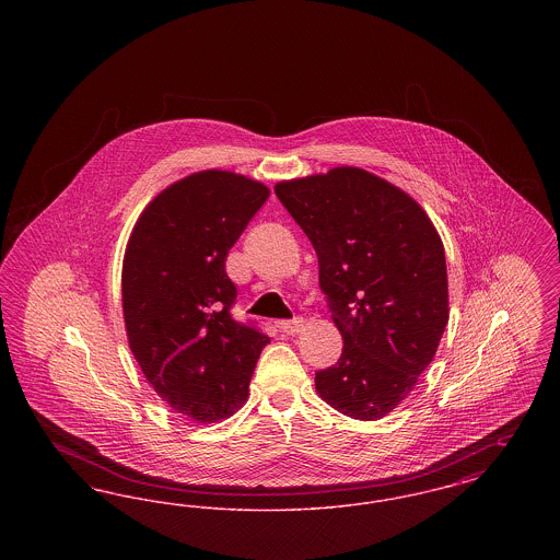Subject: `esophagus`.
<instances>
[{"label": "esophagus", "instance_id": "esophagus-1", "mask_svg": "<svg viewBox=\"0 0 560 560\" xmlns=\"http://www.w3.org/2000/svg\"><path fill=\"white\" fill-rule=\"evenodd\" d=\"M277 327H279L283 334H288V336H295V334H300V331H302V327H304V320H279V323H277Z\"/></svg>", "mask_w": 560, "mask_h": 560}]
</instances>
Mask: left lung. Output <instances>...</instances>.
I'll use <instances>...</instances> for the list:
<instances>
[{
	"mask_svg": "<svg viewBox=\"0 0 560 560\" xmlns=\"http://www.w3.org/2000/svg\"><path fill=\"white\" fill-rule=\"evenodd\" d=\"M279 201L319 258V285L342 357L315 373L320 399L380 420L413 390L450 320L445 249L405 190L361 167L285 180Z\"/></svg>",
	"mask_w": 560,
	"mask_h": 560,
	"instance_id": "obj_1",
	"label": "left lung"
}]
</instances>
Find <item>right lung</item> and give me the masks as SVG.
Listing matches in <instances>:
<instances>
[{
    "label": "right lung",
    "instance_id": "1",
    "mask_svg": "<svg viewBox=\"0 0 560 560\" xmlns=\"http://www.w3.org/2000/svg\"><path fill=\"white\" fill-rule=\"evenodd\" d=\"M270 190L222 170L170 185L144 208L124 256L121 300L133 359L155 393L192 422L233 416L267 334L231 317L229 249Z\"/></svg>",
    "mask_w": 560,
    "mask_h": 560
}]
</instances>
